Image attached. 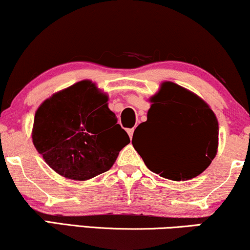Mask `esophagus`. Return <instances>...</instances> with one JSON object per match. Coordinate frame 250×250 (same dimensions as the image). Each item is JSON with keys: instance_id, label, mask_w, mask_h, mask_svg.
<instances>
[{"instance_id": "obj_1", "label": "esophagus", "mask_w": 250, "mask_h": 250, "mask_svg": "<svg viewBox=\"0 0 250 250\" xmlns=\"http://www.w3.org/2000/svg\"><path fill=\"white\" fill-rule=\"evenodd\" d=\"M127 132H128L129 137H130V140H131V138H132V135H134V128H131V129H127Z\"/></svg>"}]
</instances>
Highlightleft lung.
<instances>
[{
  "label": "left lung",
  "mask_w": 250,
  "mask_h": 250,
  "mask_svg": "<svg viewBox=\"0 0 250 250\" xmlns=\"http://www.w3.org/2000/svg\"><path fill=\"white\" fill-rule=\"evenodd\" d=\"M152 103L147 120L132 136V145L150 170L173 181H186L200 175L217 154L218 121L209 105L187 88L164 82ZM144 131L153 137L150 144L133 140Z\"/></svg>",
  "instance_id": "8db88e82"
}]
</instances>
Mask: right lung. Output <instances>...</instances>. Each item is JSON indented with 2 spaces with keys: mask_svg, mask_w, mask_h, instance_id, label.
<instances>
[{
  "mask_svg": "<svg viewBox=\"0 0 250 250\" xmlns=\"http://www.w3.org/2000/svg\"><path fill=\"white\" fill-rule=\"evenodd\" d=\"M108 97L91 81L78 82L46 99L34 115L32 141L60 175L85 181L107 172L130 143L108 108Z\"/></svg>",
  "mask_w": 250,
  "mask_h": 250,
  "instance_id": "right-lung-1",
  "label": "right lung"
}]
</instances>
